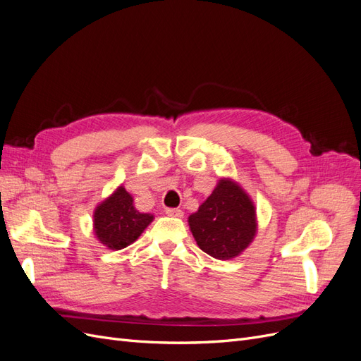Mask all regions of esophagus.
<instances>
[{
	"label": "esophagus",
	"mask_w": 361,
	"mask_h": 361,
	"mask_svg": "<svg viewBox=\"0 0 361 361\" xmlns=\"http://www.w3.org/2000/svg\"><path fill=\"white\" fill-rule=\"evenodd\" d=\"M166 214L169 216H176V218H182L183 216V212L180 209H176V207H167Z\"/></svg>",
	"instance_id": "esophagus-1"
}]
</instances>
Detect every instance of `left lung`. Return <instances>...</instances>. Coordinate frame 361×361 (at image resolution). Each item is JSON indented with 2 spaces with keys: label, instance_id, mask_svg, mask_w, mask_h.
<instances>
[{
  "label": "left lung",
  "instance_id": "left-lung-1",
  "mask_svg": "<svg viewBox=\"0 0 361 361\" xmlns=\"http://www.w3.org/2000/svg\"><path fill=\"white\" fill-rule=\"evenodd\" d=\"M188 224L204 253L228 260L253 243L257 232L256 206L241 185L221 178L197 212L188 216Z\"/></svg>",
  "mask_w": 361,
  "mask_h": 361
}]
</instances>
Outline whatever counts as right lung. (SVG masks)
I'll list each match as a JSON object with an SVG mask.
<instances>
[{
	"mask_svg": "<svg viewBox=\"0 0 361 361\" xmlns=\"http://www.w3.org/2000/svg\"><path fill=\"white\" fill-rule=\"evenodd\" d=\"M152 221L154 215L137 211L134 197L120 185L96 206L93 232L97 241L106 248L122 250L135 243Z\"/></svg>",
	"mask_w": 361,
	"mask_h": 361,
	"instance_id": "1",
	"label": "right lung"
}]
</instances>
